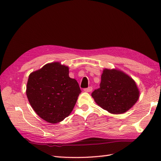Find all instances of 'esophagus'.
Instances as JSON below:
<instances>
[{"label":"esophagus","instance_id":"34e87169","mask_svg":"<svg viewBox=\"0 0 161 161\" xmlns=\"http://www.w3.org/2000/svg\"><path fill=\"white\" fill-rule=\"evenodd\" d=\"M92 90V86H89V87H88V88L85 89L84 91H85V92H91Z\"/></svg>","mask_w":161,"mask_h":161}]
</instances>
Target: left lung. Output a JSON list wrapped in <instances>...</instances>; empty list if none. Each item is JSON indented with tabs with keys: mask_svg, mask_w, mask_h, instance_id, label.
<instances>
[{
	"mask_svg": "<svg viewBox=\"0 0 161 161\" xmlns=\"http://www.w3.org/2000/svg\"><path fill=\"white\" fill-rule=\"evenodd\" d=\"M140 92L135 81L122 71L105 69L100 87L92 92L95 103L109 113L121 114L137 102Z\"/></svg>",
	"mask_w": 161,
	"mask_h": 161,
	"instance_id": "left-lung-1",
	"label": "left lung"
}]
</instances>
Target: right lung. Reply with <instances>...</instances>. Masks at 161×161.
Wrapping results in <instances>:
<instances>
[{"label":"right lung","instance_id":"1","mask_svg":"<svg viewBox=\"0 0 161 161\" xmlns=\"http://www.w3.org/2000/svg\"><path fill=\"white\" fill-rule=\"evenodd\" d=\"M69 74V67L56 62L29 76L26 89L29 102L47 122L56 124L69 116L81 92L79 83Z\"/></svg>","mask_w":161,"mask_h":161}]
</instances>
